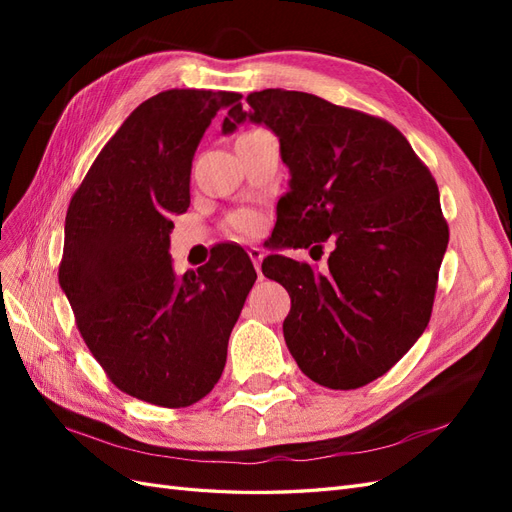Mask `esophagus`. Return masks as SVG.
Masks as SVG:
<instances>
[{
	"mask_svg": "<svg viewBox=\"0 0 512 512\" xmlns=\"http://www.w3.org/2000/svg\"><path fill=\"white\" fill-rule=\"evenodd\" d=\"M247 254H250V258H252V262H254L256 273H258V280H262V273H260V262H262V258H265V252H262L258 245H250V247H247Z\"/></svg>",
	"mask_w": 512,
	"mask_h": 512,
	"instance_id": "34e87169",
	"label": "esophagus"
}]
</instances>
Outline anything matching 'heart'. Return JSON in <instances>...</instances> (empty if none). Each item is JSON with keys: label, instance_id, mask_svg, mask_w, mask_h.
Here are the masks:
<instances>
[{"label": "heart", "instance_id": "obj_1", "mask_svg": "<svg viewBox=\"0 0 512 512\" xmlns=\"http://www.w3.org/2000/svg\"><path fill=\"white\" fill-rule=\"evenodd\" d=\"M230 228L243 237H252L260 230V218L252 211H239L230 218Z\"/></svg>", "mask_w": 512, "mask_h": 512}]
</instances>
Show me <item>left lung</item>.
Wrapping results in <instances>:
<instances>
[{
	"label": "left lung",
	"mask_w": 512,
	"mask_h": 512,
	"mask_svg": "<svg viewBox=\"0 0 512 512\" xmlns=\"http://www.w3.org/2000/svg\"><path fill=\"white\" fill-rule=\"evenodd\" d=\"M222 123L254 121L280 138L290 190L277 203L275 250L335 243L329 271L271 254L262 273L290 294L284 339L327 389L384 376L427 329L448 245L429 168L389 121L303 91L262 89Z\"/></svg>",
	"instance_id": "left-lung-1"
}]
</instances>
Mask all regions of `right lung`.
<instances>
[{"mask_svg":"<svg viewBox=\"0 0 512 512\" xmlns=\"http://www.w3.org/2000/svg\"><path fill=\"white\" fill-rule=\"evenodd\" d=\"M241 94L168 89L136 106L74 192L59 286L94 359L119 391L185 408L220 380L232 327L256 282L250 256H218L177 277L173 215L190 207L196 147Z\"/></svg>","mask_w":512,"mask_h":512,"instance_id":"add662e5","label":"right lung"}]
</instances>
